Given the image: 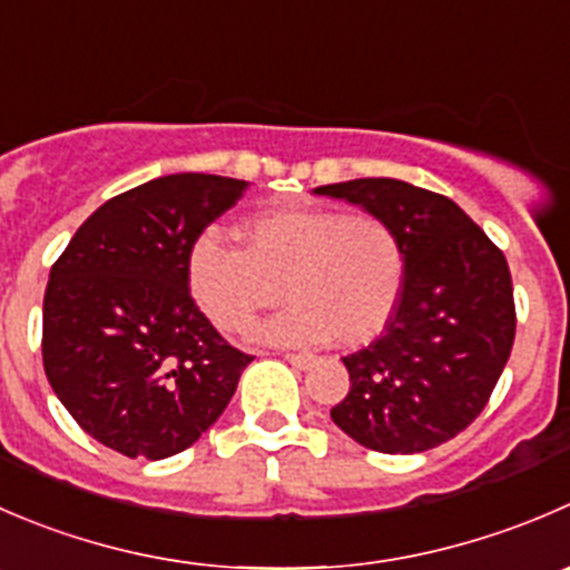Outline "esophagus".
<instances>
[{
    "label": "esophagus",
    "mask_w": 570,
    "mask_h": 570,
    "mask_svg": "<svg viewBox=\"0 0 570 570\" xmlns=\"http://www.w3.org/2000/svg\"><path fill=\"white\" fill-rule=\"evenodd\" d=\"M286 362L292 364V367H297V370H306V367H312V362H314V356L312 353H286Z\"/></svg>",
    "instance_id": "1"
}]
</instances>
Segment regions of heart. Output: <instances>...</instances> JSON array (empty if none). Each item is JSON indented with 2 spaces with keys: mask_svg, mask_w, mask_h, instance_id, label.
<instances>
[{
  "mask_svg": "<svg viewBox=\"0 0 570 570\" xmlns=\"http://www.w3.org/2000/svg\"><path fill=\"white\" fill-rule=\"evenodd\" d=\"M242 247L203 230L186 253V284L200 312L225 334H245L278 306L289 312L258 328L275 345L373 342L395 317L409 256L395 225L375 212L264 206L236 225Z\"/></svg>",
  "mask_w": 570,
  "mask_h": 570,
  "instance_id": "obj_1",
  "label": "heart"
}]
</instances>
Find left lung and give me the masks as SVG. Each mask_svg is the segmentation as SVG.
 <instances>
[{
    "label": "left lung",
    "instance_id": "1",
    "mask_svg": "<svg viewBox=\"0 0 570 570\" xmlns=\"http://www.w3.org/2000/svg\"><path fill=\"white\" fill-rule=\"evenodd\" d=\"M390 219L409 256L395 317L345 356L351 390L331 420L381 454L449 443L482 414L515 342L507 258L449 197L395 178L314 189Z\"/></svg>",
    "mask_w": 570,
    "mask_h": 570
}]
</instances>
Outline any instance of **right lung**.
Returning <instances> with one entry per match:
<instances>
[{
	"mask_svg": "<svg viewBox=\"0 0 570 570\" xmlns=\"http://www.w3.org/2000/svg\"><path fill=\"white\" fill-rule=\"evenodd\" d=\"M247 180L180 173L110 197L49 269L43 370L71 417L119 454L197 443L253 356L228 345L186 284L189 245Z\"/></svg>",
	"mask_w": 570,
	"mask_h": 570,
	"instance_id": "1",
	"label": "right lung"
}]
</instances>
